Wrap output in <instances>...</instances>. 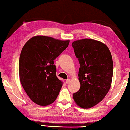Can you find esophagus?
I'll return each instance as SVG.
<instances>
[{"label": "esophagus", "mask_w": 130, "mask_h": 130, "mask_svg": "<svg viewBox=\"0 0 130 130\" xmlns=\"http://www.w3.org/2000/svg\"><path fill=\"white\" fill-rule=\"evenodd\" d=\"M70 82V79H69L66 80V84H69Z\"/></svg>", "instance_id": "obj_1"}]
</instances>
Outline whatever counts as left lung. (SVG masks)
<instances>
[{"instance_id":"8db88e82","label":"left lung","mask_w":130,"mask_h":130,"mask_svg":"<svg viewBox=\"0 0 130 130\" xmlns=\"http://www.w3.org/2000/svg\"><path fill=\"white\" fill-rule=\"evenodd\" d=\"M79 61L80 88L73 95L80 107L90 108L104 98L111 86L113 65L105 44L92 39H83L72 44Z\"/></svg>"}]
</instances>
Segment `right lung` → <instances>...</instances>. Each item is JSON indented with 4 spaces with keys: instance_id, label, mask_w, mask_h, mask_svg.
<instances>
[{
    "instance_id": "right-lung-1",
    "label": "right lung",
    "mask_w": 130,
    "mask_h": 130,
    "mask_svg": "<svg viewBox=\"0 0 130 130\" xmlns=\"http://www.w3.org/2000/svg\"><path fill=\"white\" fill-rule=\"evenodd\" d=\"M69 44V40L38 35L22 48L19 60V78L25 91L35 104L47 106L57 98L63 83L56 74L54 60Z\"/></svg>"
}]
</instances>
